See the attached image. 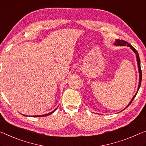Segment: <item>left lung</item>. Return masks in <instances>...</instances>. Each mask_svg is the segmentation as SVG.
<instances>
[{
    "label": "left lung",
    "mask_w": 146,
    "mask_h": 146,
    "mask_svg": "<svg viewBox=\"0 0 146 146\" xmlns=\"http://www.w3.org/2000/svg\"><path fill=\"white\" fill-rule=\"evenodd\" d=\"M114 45H116V46H125L127 45V47H130L132 50H133V51L136 54V61H137V64H138V71H139V74H140V79H139V84H138V90H139L140 87V84H141V81H142V70H141V68H140V57H139V55H138V53L137 52V50H136L135 48H134L133 46L131 45L130 44H129L128 42H127L125 41H123V40H116L115 41L114 43ZM138 91L136 92V94L134 96V97L133 98V99H131V102L129 103V105L126 106V108L128 107V106L130 105V104L132 103V101H133V99H135V98L136 96V94L138 93Z\"/></svg>",
    "instance_id": "8db88e82"
}]
</instances>
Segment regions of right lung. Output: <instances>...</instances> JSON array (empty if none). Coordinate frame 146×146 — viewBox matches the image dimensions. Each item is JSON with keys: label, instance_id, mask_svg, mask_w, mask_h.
<instances>
[{"label": "right lung", "instance_id": "1", "mask_svg": "<svg viewBox=\"0 0 146 146\" xmlns=\"http://www.w3.org/2000/svg\"><path fill=\"white\" fill-rule=\"evenodd\" d=\"M56 110V109H55L54 111H52V112H50V113H48V114H45V115H33L34 117H44V116H47V115H50V114H51L52 113H53L54 112V111Z\"/></svg>", "mask_w": 146, "mask_h": 146}]
</instances>
